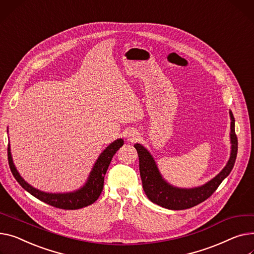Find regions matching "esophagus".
I'll return each mask as SVG.
<instances>
[{"mask_svg":"<svg viewBox=\"0 0 254 254\" xmlns=\"http://www.w3.org/2000/svg\"><path fill=\"white\" fill-rule=\"evenodd\" d=\"M126 138L128 142H134L136 140H138L139 138V133L137 132V130L134 129H128L127 132H126Z\"/></svg>","mask_w":254,"mask_h":254,"instance_id":"esophagus-1","label":"esophagus"}]
</instances>
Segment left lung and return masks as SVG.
Segmentation results:
<instances>
[{"label":"left lung","mask_w":254,"mask_h":254,"mask_svg":"<svg viewBox=\"0 0 254 254\" xmlns=\"http://www.w3.org/2000/svg\"><path fill=\"white\" fill-rule=\"evenodd\" d=\"M230 138L232 144L230 158L221 173L200 187L183 189L170 185L162 178L156 162L153 156L150 154V152L141 144L133 145L139 155L140 176L142 179L143 189L150 201L167 209L182 210L196 206L213 194L221 183L230 175L234 167L236 157H237L238 140L235 133V118L232 111H230Z\"/></svg>","instance_id":"8db88e82"}]
</instances>
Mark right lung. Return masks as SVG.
Masks as SVG:
<instances>
[{
    "instance_id": "right-lung-1",
    "label": "right lung",
    "mask_w": 254,
    "mask_h": 254,
    "mask_svg": "<svg viewBox=\"0 0 254 254\" xmlns=\"http://www.w3.org/2000/svg\"><path fill=\"white\" fill-rule=\"evenodd\" d=\"M124 145L123 139H117L111 143L103 152L100 154L97 161L92 168L90 176L82 187L78 190L69 193H47L33 188L17 172L13 163L10 145H8V161L12 175L16 181L20 184L21 187L26 190L29 194L35 196L45 203L52 205L56 208L61 209H79L93 204L99 198L101 192L103 190L104 177L108 170V166L111 162L113 155L116 151Z\"/></svg>"
}]
</instances>
